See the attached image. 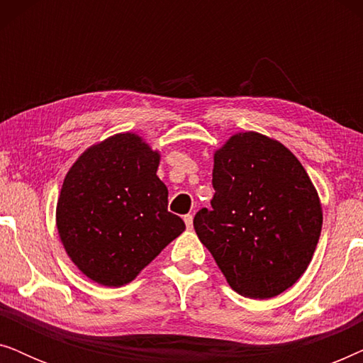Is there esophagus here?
<instances>
[{
	"label": "esophagus",
	"instance_id": "esophagus-1",
	"mask_svg": "<svg viewBox=\"0 0 363 363\" xmlns=\"http://www.w3.org/2000/svg\"><path fill=\"white\" fill-rule=\"evenodd\" d=\"M183 220H185V225H186L188 230H191V228H193V215H185Z\"/></svg>",
	"mask_w": 363,
	"mask_h": 363
}]
</instances>
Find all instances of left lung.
Segmentation results:
<instances>
[{"label": "left lung", "mask_w": 363, "mask_h": 363, "mask_svg": "<svg viewBox=\"0 0 363 363\" xmlns=\"http://www.w3.org/2000/svg\"><path fill=\"white\" fill-rule=\"evenodd\" d=\"M215 196L193 226L228 284L269 299L304 274L319 242L322 206L289 148L257 132H240L215 152Z\"/></svg>", "instance_id": "1"}]
</instances>
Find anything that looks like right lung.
I'll return each mask as SVG.
<instances>
[{
	"mask_svg": "<svg viewBox=\"0 0 363 363\" xmlns=\"http://www.w3.org/2000/svg\"><path fill=\"white\" fill-rule=\"evenodd\" d=\"M160 153L125 132L89 147L64 178L56 225L64 250L89 279L121 287L185 231L157 177Z\"/></svg>",
	"mask_w": 363,
	"mask_h": 363,
	"instance_id": "right-lung-1",
	"label": "right lung"
}]
</instances>
